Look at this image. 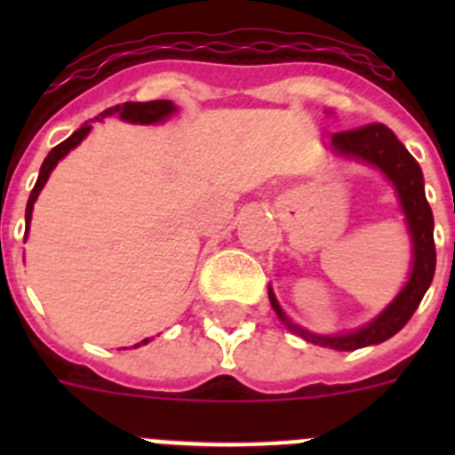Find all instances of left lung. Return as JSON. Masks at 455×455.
I'll return each mask as SVG.
<instances>
[{
    "instance_id": "obj_1",
    "label": "left lung",
    "mask_w": 455,
    "mask_h": 455,
    "mask_svg": "<svg viewBox=\"0 0 455 455\" xmlns=\"http://www.w3.org/2000/svg\"><path fill=\"white\" fill-rule=\"evenodd\" d=\"M331 146L339 155L355 156V159L373 164L396 187L401 207H403L405 219H408L410 236H412V251H415V262H412V273H410L408 284H405L403 291L394 299V303L385 309L383 315L378 316L376 321H371L367 328L339 337H321L303 331V328L293 325L284 316V312L277 305L271 289H268V299H271V305L277 312V316L293 332H299L303 339L312 341V344H319V347L337 348V351H355V348L380 344V341L396 335L408 323L410 316L415 315V309L419 307L421 299H424L426 289L431 287L433 275H435L433 212L431 204H428V200L424 196V175H421L419 164L415 162V156L405 150L403 143L383 123H369L363 124V127H355V130L337 132V134H332Z\"/></svg>"
}]
</instances>
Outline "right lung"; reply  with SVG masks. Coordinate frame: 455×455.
<instances>
[{
	"mask_svg": "<svg viewBox=\"0 0 455 455\" xmlns=\"http://www.w3.org/2000/svg\"><path fill=\"white\" fill-rule=\"evenodd\" d=\"M175 111V104L171 102V100H152V102H124V104H116V107L107 108V111H102V114L98 116V118H107V116H114L118 114L120 118L127 120V123H140V124H150V123H159V120L168 118V116ZM91 132V124H82L75 134L70 136V139H66L63 143H59L56 148H52L50 155L45 156V162H43V166H40V175L38 180H36V187L34 191H31L29 196V203H27V228H29V220H31V209H34V203L36 198H38L40 188L45 187L47 178H50V172L54 171V166L59 164V159H63V156L68 155V152L72 150V148H77L79 143H82L84 139H86V134ZM140 344H148V339H143ZM140 344H136V347H140Z\"/></svg>",
	"mask_w": 455,
	"mask_h": 455,
	"instance_id": "right-lung-1",
	"label": "right lung"
}]
</instances>
